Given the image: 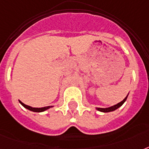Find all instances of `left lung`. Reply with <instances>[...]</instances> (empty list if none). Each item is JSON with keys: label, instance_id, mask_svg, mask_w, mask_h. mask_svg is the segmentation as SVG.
Masks as SVG:
<instances>
[{"label": "left lung", "instance_id": "8db88e82", "mask_svg": "<svg viewBox=\"0 0 149 149\" xmlns=\"http://www.w3.org/2000/svg\"><path fill=\"white\" fill-rule=\"evenodd\" d=\"M127 96L125 98V99L123 100L122 101L120 102V103H118V104H115V105H113V106L111 107H108V108H100V107H97V110L99 111H101V112H105V113H107V112H111V111H115L116 109H118V107H120L121 106V105H122L124 103H125V100H127Z\"/></svg>", "mask_w": 149, "mask_h": 149}]
</instances>
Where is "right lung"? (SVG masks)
I'll list each match as a JSON object with an SVG mask.
<instances>
[{
	"mask_svg": "<svg viewBox=\"0 0 149 149\" xmlns=\"http://www.w3.org/2000/svg\"><path fill=\"white\" fill-rule=\"evenodd\" d=\"M20 104H22V106L25 107V108L29 109V111H34V112H42V111H45V110H47L49 109V107H51L50 106L49 107H40V108H38V107H30V106H28L26 104H23L21 100H19Z\"/></svg>",
	"mask_w": 149,
	"mask_h": 149,
	"instance_id": "add662e5",
	"label": "right lung"
}]
</instances>
